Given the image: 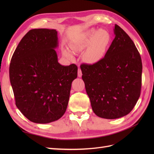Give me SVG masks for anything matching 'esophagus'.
Returning <instances> with one entry per match:
<instances>
[{"instance_id": "obj_1", "label": "esophagus", "mask_w": 154, "mask_h": 154, "mask_svg": "<svg viewBox=\"0 0 154 154\" xmlns=\"http://www.w3.org/2000/svg\"><path fill=\"white\" fill-rule=\"evenodd\" d=\"M78 76L79 77V78H81L82 76V71H81V69L79 68L78 69Z\"/></svg>"}]
</instances>
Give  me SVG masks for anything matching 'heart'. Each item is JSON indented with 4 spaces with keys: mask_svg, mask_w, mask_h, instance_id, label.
<instances>
[{
    "mask_svg": "<svg viewBox=\"0 0 154 154\" xmlns=\"http://www.w3.org/2000/svg\"><path fill=\"white\" fill-rule=\"evenodd\" d=\"M111 35L105 29H92L82 35L80 38L70 44V48L74 53L83 54V58L88 63H95L103 57L110 42ZM63 54L69 58H72V54L67 50Z\"/></svg>",
    "mask_w": 154,
    "mask_h": 154,
    "instance_id": "obj_1",
    "label": "heart"
}]
</instances>
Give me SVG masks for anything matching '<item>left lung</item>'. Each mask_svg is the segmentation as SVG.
<instances>
[{
    "instance_id": "1",
    "label": "left lung",
    "mask_w": 154,
    "mask_h": 154,
    "mask_svg": "<svg viewBox=\"0 0 154 154\" xmlns=\"http://www.w3.org/2000/svg\"><path fill=\"white\" fill-rule=\"evenodd\" d=\"M105 57L92 65L82 64V79L93 112L113 119L132 111L140 96L141 56L129 36L118 26Z\"/></svg>"
}]
</instances>
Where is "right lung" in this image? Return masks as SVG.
<instances>
[{"label": "right lung", "mask_w": 154, "mask_h": 154, "mask_svg": "<svg viewBox=\"0 0 154 154\" xmlns=\"http://www.w3.org/2000/svg\"><path fill=\"white\" fill-rule=\"evenodd\" d=\"M56 29H34L18 44L11 60L10 78L15 103L31 122L45 124L66 112L72 81L77 78L75 64L58 62Z\"/></svg>", "instance_id": "right-lung-1"}]
</instances>
